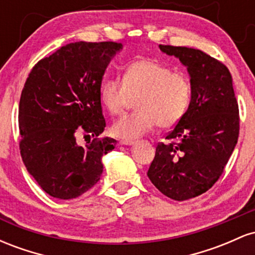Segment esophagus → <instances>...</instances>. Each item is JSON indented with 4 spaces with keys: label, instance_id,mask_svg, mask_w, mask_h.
<instances>
[{
    "label": "esophagus",
    "instance_id": "34e87169",
    "mask_svg": "<svg viewBox=\"0 0 255 255\" xmlns=\"http://www.w3.org/2000/svg\"><path fill=\"white\" fill-rule=\"evenodd\" d=\"M134 140H121V141H120V144L121 145H133L134 144Z\"/></svg>",
    "mask_w": 255,
    "mask_h": 255
}]
</instances>
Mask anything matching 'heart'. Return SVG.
Masks as SVG:
<instances>
[{
	"instance_id": "b5f03b06",
	"label": "heart",
	"mask_w": 255,
	"mask_h": 255,
	"mask_svg": "<svg viewBox=\"0 0 255 255\" xmlns=\"http://www.w3.org/2000/svg\"><path fill=\"white\" fill-rule=\"evenodd\" d=\"M193 87L183 73L152 58H137L126 67L124 77L109 78L101 86V102L111 115L121 116L137 98L135 114L114 124V135L130 140L148 133L158 125L172 128L186 115Z\"/></svg>"
}]
</instances>
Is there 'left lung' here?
<instances>
[{
	"label": "left lung",
	"mask_w": 255,
	"mask_h": 255,
	"mask_svg": "<svg viewBox=\"0 0 255 255\" xmlns=\"http://www.w3.org/2000/svg\"><path fill=\"white\" fill-rule=\"evenodd\" d=\"M187 66L193 87L186 115L158 142L151 182L168 198L188 200L218 181L238 144L239 104L227 66L198 49L159 45Z\"/></svg>",
	"instance_id": "left-lung-1"
}]
</instances>
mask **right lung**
<instances>
[{
    "label": "right lung",
    "instance_id": "right-lung-1",
    "mask_svg": "<svg viewBox=\"0 0 255 255\" xmlns=\"http://www.w3.org/2000/svg\"><path fill=\"white\" fill-rule=\"evenodd\" d=\"M122 43L77 42L34 64L19 103L20 153L44 192L74 199L92 188L103 172L102 157L116 140L98 137L105 128L102 78ZM78 132L95 137L85 148Z\"/></svg>",
    "mask_w": 255,
    "mask_h": 255
}]
</instances>
